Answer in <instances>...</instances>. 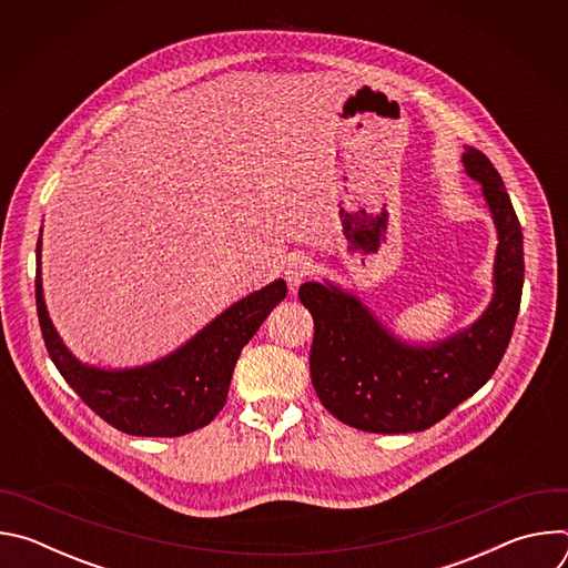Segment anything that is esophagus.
I'll list each match as a JSON object with an SVG mask.
<instances>
[{
  "mask_svg": "<svg viewBox=\"0 0 568 568\" xmlns=\"http://www.w3.org/2000/svg\"><path fill=\"white\" fill-rule=\"evenodd\" d=\"M310 272H312V261H310L307 256H301V254L294 256V258L287 263V267H285V281H287L290 290L296 292L298 285L310 276Z\"/></svg>",
  "mask_w": 568,
  "mask_h": 568,
  "instance_id": "34e87169",
  "label": "esophagus"
}]
</instances>
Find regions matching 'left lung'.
Returning a JSON list of instances; mask_svg holds the SVG:
<instances>
[{
	"label": "left lung",
	"instance_id": "obj_1",
	"mask_svg": "<svg viewBox=\"0 0 568 568\" xmlns=\"http://www.w3.org/2000/svg\"><path fill=\"white\" fill-rule=\"evenodd\" d=\"M460 161L467 178L480 184L499 237L493 298L467 328L412 344L393 335L357 294L331 281L298 290L314 318L312 386L323 407L355 429H429L493 377L513 337L524 287L521 224L490 159L467 145Z\"/></svg>",
	"mask_w": 568,
	"mask_h": 568
}]
</instances>
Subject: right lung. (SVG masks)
<instances>
[{
  "label": "right lung",
  "mask_w": 568,
  "mask_h": 568,
  "mask_svg": "<svg viewBox=\"0 0 568 568\" xmlns=\"http://www.w3.org/2000/svg\"><path fill=\"white\" fill-rule=\"evenodd\" d=\"M36 265V303L51 362L94 414L130 436L175 438L209 425L224 407L242 348L287 294L285 281L276 278L229 305L166 357L101 368L80 362L53 328L42 290V231Z\"/></svg>",
  "instance_id": "1"
}]
</instances>
